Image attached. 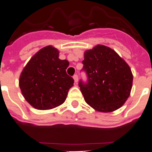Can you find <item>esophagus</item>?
Segmentation results:
<instances>
[{"label": "esophagus", "instance_id": "esophagus-1", "mask_svg": "<svg viewBox=\"0 0 152 152\" xmlns=\"http://www.w3.org/2000/svg\"><path fill=\"white\" fill-rule=\"evenodd\" d=\"M73 79H74L75 82H76V83H77L78 81H79V78H78V76H77V75L75 74L74 76H73Z\"/></svg>", "mask_w": 152, "mask_h": 152}]
</instances>
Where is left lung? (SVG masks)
Segmentation results:
<instances>
[{
  "mask_svg": "<svg viewBox=\"0 0 152 152\" xmlns=\"http://www.w3.org/2000/svg\"><path fill=\"white\" fill-rule=\"evenodd\" d=\"M82 70L88 80L79 86L85 102L100 112L120 108L130 96L133 75L129 64L113 50L98 45L85 52Z\"/></svg>",
  "mask_w": 152,
  "mask_h": 152,
  "instance_id": "1",
  "label": "left lung"
}]
</instances>
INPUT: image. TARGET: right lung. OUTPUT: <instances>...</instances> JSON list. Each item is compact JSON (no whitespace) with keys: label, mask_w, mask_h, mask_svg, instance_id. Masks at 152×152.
Here are the masks:
<instances>
[{"label":"right lung","mask_w":152,"mask_h":152,"mask_svg":"<svg viewBox=\"0 0 152 152\" xmlns=\"http://www.w3.org/2000/svg\"><path fill=\"white\" fill-rule=\"evenodd\" d=\"M58 54L53 46L42 48L30 58L20 73V91L35 108L48 110L60 105L73 86L74 80L66 73L68 61L59 59Z\"/></svg>","instance_id":"right-lung-1"}]
</instances>
